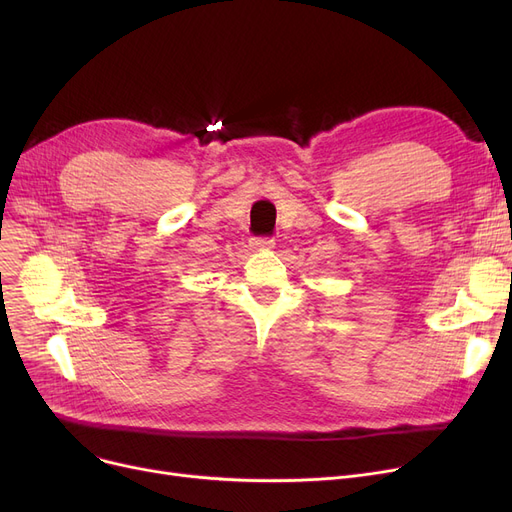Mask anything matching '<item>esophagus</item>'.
Here are the masks:
<instances>
[{"instance_id": "esophagus-1", "label": "esophagus", "mask_w": 512, "mask_h": 512, "mask_svg": "<svg viewBox=\"0 0 512 512\" xmlns=\"http://www.w3.org/2000/svg\"><path fill=\"white\" fill-rule=\"evenodd\" d=\"M251 247L253 249H272L274 238L272 236H255V238H251Z\"/></svg>"}]
</instances>
